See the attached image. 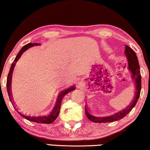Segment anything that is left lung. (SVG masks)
I'll return each instance as SVG.
<instances>
[{
  "label": "left lung",
  "mask_w": 150,
  "mask_h": 150,
  "mask_svg": "<svg viewBox=\"0 0 150 150\" xmlns=\"http://www.w3.org/2000/svg\"><path fill=\"white\" fill-rule=\"evenodd\" d=\"M125 53L127 58V60H128V69L132 72V79L134 80L135 84H136V92H135L134 99L131 101L130 104L127 106L125 108H124L123 110L115 112V113L112 114L111 115L104 116V117L95 115L91 113L90 110H88V107L86 106L85 107V110H86L87 117L93 122H111L117 121V120L122 119L123 117H125L127 114L131 112L133 108L136 106V103H137L138 99H139L140 90H141V75H140V66L139 63H138V58L134 50L129 47L127 45L125 46Z\"/></svg>",
  "instance_id": "obj_1"
}]
</instances>
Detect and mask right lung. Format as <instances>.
I'll use <instances>...</instances> for the list:
<instances>
[{
	"instance_id": "add662e5",
	"label": "right lung",
	"mask_w": 150,
	"mask_h": 150,
	"mask_svg": "<svg viewBox=\"0 0 150 150\" xmlns=\"http://www.w3.org/2000/svg\"><path fill=\"white\" fill-rule=\"evenodd\" d=\"M40 45V44L38 43H29L26 44V45L23 46L22 47V49L20 50L19 52L18 53L17 55L16 56L15 59H14V62H12V65H11L10 71L8 73V76H7V93H8V96L9 98H10V100L12 103V104L14 106V108L16 109V110L18 112V114L21 115L22 117L25 118L29 121L31 122H37V123H42V124H51L53 122H54L56 118L58 117L59 113H60V106H61V101H62V98H63L64 96H65L67 94L69 93V92L73 91L76 89L75 87L71 86L70 88H67V89H64L63 90H62L60 93H59L58 99H57L56 103H55V106L53 108L51 109V110L49 112H47V113L42 115H26L24 114L23 112H20L18 110V109L16 108V106L14 105V101H13V99L12 97V92H11V80H12V74L13 70H14V66H15L16 62H17V60L20 58V57L21 56L22 53H23L24 51H25L26 50H28L29 48L34 47V46H38Z\"/></svg>"
}]
</instances>
